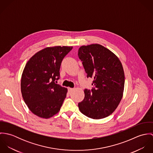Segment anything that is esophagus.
Instances as JSON below:
<instances>
[{
  "label": "esophagus",
  "mask_w": 153,
  "mask_h": 153,
  "mask_svg": "<svg viewBox=\"0 0 153 153\" xmlns=\"http://www.w3.org/2000/svg\"><path fill=\"white\" fill-rule=\"evenodd\" d=\"M68 92H69V93L72 92V91L74 90V88H68Z\"/></svg>",
  "instance_id": "34e87169"
}]
</instances>
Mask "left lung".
I'll use <instances>...</instances> for the list:
<instances>
[{
  "label": "left lung",
  "mask_w": 153,
  "mask_h": 153,
  "mask_svg": "<svg viewBox=\"0 0 153 153\" xmlns=\"http://www.w3.org/2000/svg\"><path fill=\"white\" fill-rule=\"evenodd\" d=\"M78 56L87 74L94 79L92 92L85 89V98L78 104L80 111L94 120L104 118L118 106L123 96L125 76L118 56L100 44L84 45Z\"/></svg>",
  "instance_id": "left-lung-1"
}]
</instances>
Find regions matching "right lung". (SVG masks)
<instances>
[{
    "label": "right lung",
    "instance_id": "right-lung-1",
    "mask_svg": "<svg viewBox=\"0 0 153 153\" xmlns=\"http://www.w3.org/2000/svg\"><path fill=\"white\" fill-rule=\"evenodd\" d=\"M72 48L47 47L27 62L21 77V92L25 104L35 115L47 119L60 111L68 89L55 81L59 78L62 61Z\"/></svg>",
    "mask_w": 153,
    "mask_h": 153
}]
</instances>
